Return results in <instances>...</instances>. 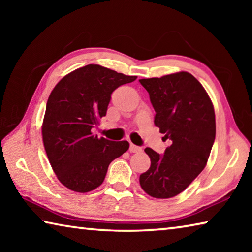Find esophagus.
<instances>
[{
	"label": "esophagus",
	"instance_id": "esophagus-1",
	"mask_svg": "<svg viewBox=\"0 0 252 252\" xmlns=\"http://www.w3.org/2000/svg\"><path fill=\"white\" fill-rule=\"evenodd\" d=\"M129 150H130V152L136 153V152H141L142 151V148L135 146V144H133V143H130V149H129Z\"/></svg>",
	"mask_w": 252,
	"mask_h": 252
}]
</instances>
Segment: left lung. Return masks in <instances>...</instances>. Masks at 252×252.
<instances>
[{"label":"left lung","mask_w":252,"mask_h":252,"mask_svg":"<svg viewBox=\"0 0 252 252\" xmlns=\"http://www.w3.org/2000/svg\"><path fill=\"white\" fill-rule=\"evenodd\" d=\"M156 111L155 125L171 146L160 156L146 148L151 165L140 186L157 199L181 193L207 164L216 138L215 109L201 83L188 72L139 80Z\"/></svg>","instance_id":"obj_1"}]
</instances>
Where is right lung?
I'll return each mask as SVG.
<instances>
[{"mask_svg": "<svg viewBox=\"0 0 252 252\" xmlns=\"http://www.w3.org/2000/svg\"><path fill=\"white\" fill-rule=\"evenodd\" d=\"M135 79L89 64L66 74L51 92L42 138L51 167L67 189L81 193L94 190L111 162L129 149L127 141L99 139L91 130L105 117L112 92Z\"/></svg>", "mask_w": 252, "mask_h": 252, "instance_id": "1", "label": "right lung"}]
</instances>
